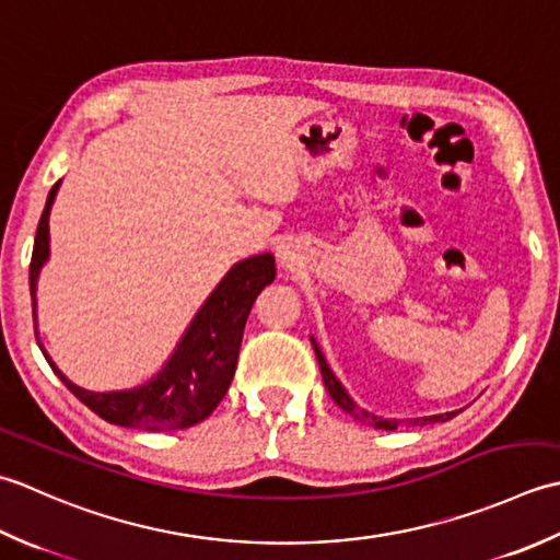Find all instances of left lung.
Here are the masks:
<instances>
[{"instance_id":"8db88e82","label":"left lung","mask_w":560,"mask_h":560,"mask_svg":"<svg viewBox=\"0 0 560 560\" xmlns=\"http://www.w3.org/2000/svg\"><path fill=\"white\" fill-rule=\"evenodd\" d=\"M312 346L316 352V360H318V368H322V376H324V384L330 394V398L350 413L360 423L370 425V428H380V430H396L398 425H430V423H444V420H452L454 416H459V410H450V413H438V416H423V418H406V420H396V418H382V416H374L370 410L360 408L355 401H352V396L346 392V386L340 384L338 376L334 374V370L328 368V362L324 358L322 348H318L316 340L312 338Z\"/></svg>"}]
</instances>
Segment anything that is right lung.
I'll list each match as a JSON object with an SVG mask.
<instances>
[{"instance_id":"obj_1","label":"right lung","mask_w":560,"mask_h":560,"mask_svg":"<svg viewBox=\"0 0 560 560\" xmlns=\"http://www.w3.org/2000/svg\"><path fill=\"white\" fill-rule=\"evenodd\" d=\"M62 180L50 188L33 242L28 284L33 302V324L38 338V278L50 258V210ZM276 280V258L258 254L238 260L220 284L208 294L196 316L190 318L174 352L152 380L118 392H89L67 380L60 368L40 346L52 372L79 401L94 410L106 423L137 430H184L208 418L222 401L234 380L244 326L260 290Z\"/></svg>"}]
</instances>
